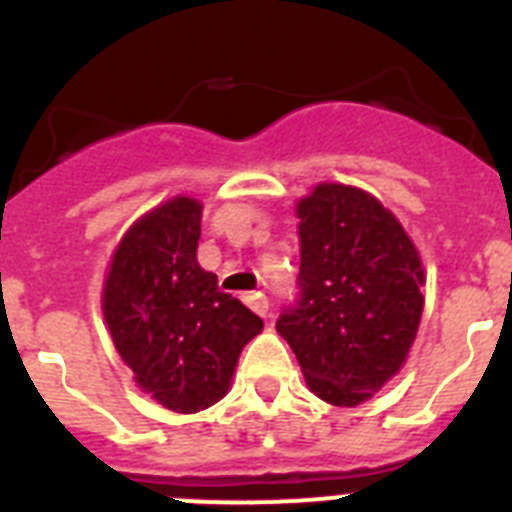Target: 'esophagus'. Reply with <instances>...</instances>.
Segmentation results:
<instances>
[{"label":"esophagus","mask_w":512,"mask_h":512,"mask_svg":"<svg viewBox=\"0 0 512 512\" xmlns=\"http://www.w3.org/2000/svg\"><path fill=\"white\" fill-rule=\"evenodd\" d=\"M243 300H246V305L251 307L253 312H259L261 318H266V315H269V300H266L264 295H259V292H251V295H246Z\"/></svg>","instance_id":"esophagus-1"}]
</instances>
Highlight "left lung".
I'll use <instances>...</instances> for the list:
<instances>
[{
	"label": "left lung",
	"mask_w": 512,
	"mask_h": 512,
	"mask_svg": "<svg viewBox=\"0 0 512 512\" xmlns=\"http://www.w3.org/2000/svg\"><path fill=\"white\" fill-rule=\"evenodd\" d=\"M300 300L277 320L320 400L356 408L402 369L423 315L425 271L374 194L320 182L297 202Z\"/></svg>",
	"instance_id": "8db88e82"
}]
</instances>
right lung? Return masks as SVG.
Segmentation results:
<instances>
[{"instance_id":"obj_1","label":"right lung","mask_w":512,"mask_h":512,"mask_svg":"<svg viewBox=\"0 0 512 512\" xmlns=\"http://www.w3.org/2000/svg\"><path fill=\"white\" fill-rule=\"evenodd\" d=\"M202 202L179 194L140 215L102 287L112 343L140 390L174 413H200L230 390L238 356L264 328L197 261Z\"/></svg>"}]
</instances>
